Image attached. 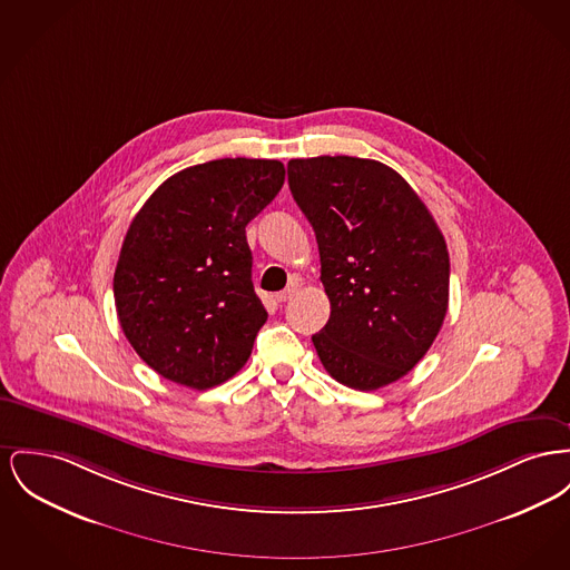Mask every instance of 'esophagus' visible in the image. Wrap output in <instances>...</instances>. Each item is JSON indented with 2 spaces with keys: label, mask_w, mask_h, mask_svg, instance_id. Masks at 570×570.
<instances>
[{
  "label": "esophagus",
  "mask_w": 570,
  "mask_h": 570,
  "mask_svg": "<svg viewBox=\"0 0 570 570\" xmlns=\"http://www.w3.org/2000/svg\"><path fill=\"white\" fill-rule=\"evenodd\" d=\"M299 288H302L299 279H291V282H288V286H286L282 293H277V295H275V299L279 303L288 302V299H293V297L299 293Z\"/></svg>",
  "instance_id": "1"
}]
</instances>
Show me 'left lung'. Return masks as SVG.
<instances>
[{
	"label": "left lung",
	"instance_id": "8db88e82",
	"mask_svg": "<svg viewBox=\"0 0 570 570\" xmlns=\"http://www.w3.org/2000/svg\"><path fill=\"white\" fill-rule=\"evenodd\" d=\"M288 185L314 228L332 303L327 325L312 335L323 366L362 392L399 381L448 312L450 256L433 215L374 159H291Z\"/></svg>",
	"mask_w": 570,
	"mask_h": 570
}]
</instances>
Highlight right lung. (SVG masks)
Wrapping results in <instances>:
<instances>
[{"mask_svg": "<svg viewBox=\"0 0 570 570\" xmlns=\"http://www.w3.org/2000/svg\"><path fill=\"white\" fill-rule=\"evenodd\" d=\"M275 159H217L169 176L135 215L114 273L120 327L161 376L215 387L252 355L267 309L245 226L277 196Z\"/></svg>", "mask_w": 570, "mask_h": 570, "instance_id": "right-lung-1", "label": "right lung"}]
</instances>
